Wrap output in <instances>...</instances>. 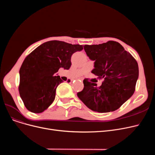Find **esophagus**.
Masks as SVG:
<instances>
[{"instance_id": "esophagus-1", "label": "esophagus", "mask_w": 155, "mask_h": 155, "mask_svg": "<svg viewBox=\"0 0 155 155\" xmlns=\"http://www.w3.org/2000/svg\"><path fill=\"white\" fill-rule=\"evenodd\" d=\"M78 80H80V81H82V80H83V79H82V78H79Z\"/></svg>"}]
</instances>
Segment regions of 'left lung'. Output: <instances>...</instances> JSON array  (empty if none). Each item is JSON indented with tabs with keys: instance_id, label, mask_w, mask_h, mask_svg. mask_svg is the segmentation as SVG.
I'll return each instance as SVG.
<instances>
[{
	"instance_id": "left-lung-1",
	"label": "left lung",
	"mask_w": 155,
	"mask_h": 155,
	"mask_svg": "<svg viewBox=\"0 0 155 155\" xmlns=\"http://www.w3.org/2000/svg\"><path fill=\"white\" fill-rule=\"evenodd\" d=\"M84 50L94 60L92 73L103 79L102 85L84 80L83 90L78 98L87 107L98 112H108L119 109L131 97L139 76L138 64L134 57L120 43L114 41L99 45H85Z\"/></svg>"
}]
</instances>
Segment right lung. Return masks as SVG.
Segmentation results:
<instances>
[{
    "mask_svg": "<svg viewBox=\"0 0 155 155\" xmlns=\"http://www.w3.org/2000/svg\"><path fill=\"white\" fill-rule=\"evenodd\" d=\"M82 50V45L50 41L26 57L19 70V92L28 110L41 113L50 106L55 98L56 87L63 82L55 73L61 67L68 70L71 55Z\"/></svg>",
    "mask_w": 155,
    "mask_h": 155,
    "instance_id": "add662e5",
    "label": "right lung"
}]
</instances>
